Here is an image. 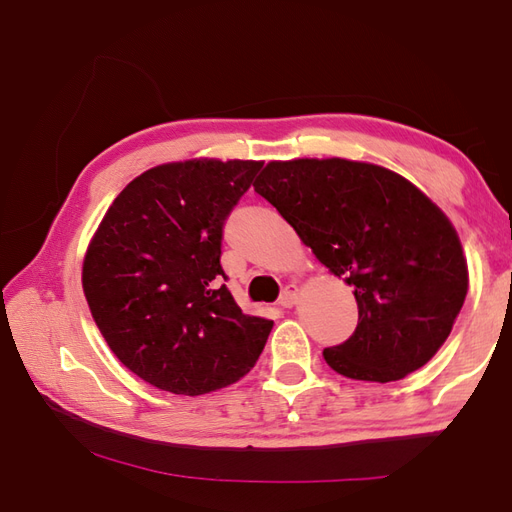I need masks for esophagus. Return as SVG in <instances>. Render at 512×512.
<instances>
[{"label": "esophagus", "mask_w": 512, "mask_h": 512, "mask_svg": "<svg viewBox=\"0 0 512 512\" xmlns=\"http://www.w3.org/2000/svg\"><path fill=\"white\" fill-rule=\"evenodd\" d=\"M297 299H299V288L295 284H290V286L284 288V292H281L279 306L281 308H292L297 303Z\"/></svg>", "instance_id": "obj_1"}]
</instances>
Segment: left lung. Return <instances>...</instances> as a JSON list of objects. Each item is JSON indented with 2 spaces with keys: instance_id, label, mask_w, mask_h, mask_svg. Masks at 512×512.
Wrapping results in <instances>:
<instances>
[{
  "instance_id": "1",
  "label": "left lung",
  "mask_w": 512,
  "mask_h": 512,
  "mask_svg": "<svg viewBox=\"0 0 512 512\" xmlns=\"http://www.w3.org/2000/svg\"><path fill=\"white\" fill-rule=\"evenodd\" d=\"M255 191L354 288L356 330L323 350L336 374L391 383L431 361L462 310L469 270L453 224L427 195L345 158L273 160Z\"/></svg>"
}]
</instances>
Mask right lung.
<instances>
[{"label": "right lung", "instance_id": "1", "mask_svg": "<svg viewBox=\"0 0 512 512\" xmlns=\"http://www.w3.org/2000/svg\"><path fill=\"white\" fill-rule=\"evenodd\" d=\"M264 162L184 160L140 173L107 209L83 259L103 339L162 391L200 396L237 383L273 321L237 306L220 264L222 228Z\"/></svg>", "mask_w": 512, "mask_h": 512}]
</instances>
